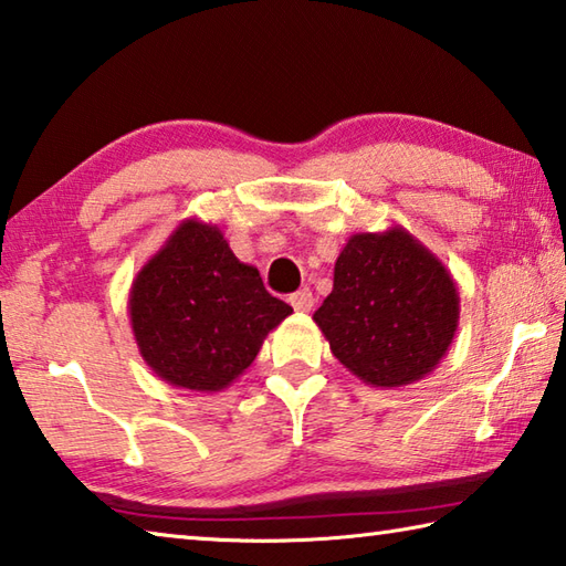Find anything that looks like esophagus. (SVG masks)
Here are the masks:
<instances>
[{"mask_svg": "<svg viewBox=\"0 0 566 566\" xmlns=\"http://www.w3.org/2000/svg\"><path fill=\"white\" fill-rule=\"evenodd\" d=\"M290 304L294 306L296 312H312L314 296H312L310 290H300V292H294V294L290 296Z\"/></svg>", "mask_w": 566, "mask_h": 566, "instance_id": "34e87169", "label": "esophagus"}]
</instances>
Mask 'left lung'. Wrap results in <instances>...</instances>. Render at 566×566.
Listing matches in <instances>:
<instances>
[{
  "label": "left lung",
  "mask_w": 566,
  "mask_h": 566,
  "mask_svg": "<svg viewBox=\"0 0 566 566\" xmlns=\"http://www.w3.org/2000/svg\"><path fill=\"white\" fill-rule=\"evenodd\" d=\"M314 322L356 378L398 388L420 381L448 354L460 294L448 266L394 224L348 238L334 264V290Z\"/></svg>",
  "instance_id": "1"
}]
</instances>
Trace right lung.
<instances>
[{
  "label": "right lung",
  "instance_id": "1",
  "mask_svg": "<svg viewBox=\"0 0 566 566\" xmlns=\"http://www.w3.org/2000/svg\"><path fill=\"white\" fill-rule=\"evenodd\" d=\"M292 306L264 290L256 266L240 262L222 230L182 220L140 266L128 316L143 361L176 388L218 394L260 354Z\"/></svg>",
  "mask_w": 566,
  "mask_h": 566
}]
</instances>
